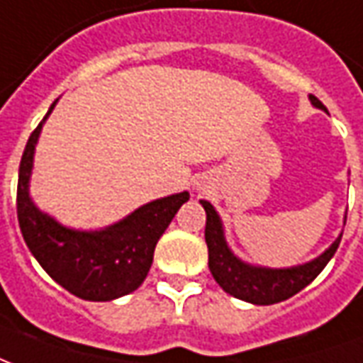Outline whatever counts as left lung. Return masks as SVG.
Returning <instances> with one entry per match:
<instances>
[{
    "mask_svg": "<svg viewBox=\"0 0 363 363\" xmlns=\"http://www.w3.org/2000/svg\"><path fill=\"white\" fill-rule=\"evenodd\" d=\"M308 99L314 108L326 110V106L316 96L311 94ZM199 203L203 206L207 215L206 243L209 251V271L213 274V279L227 294H231L239 301L259 304V306L286 301L296 292H301L304 286H308L328 264L342 241V233H340L336 241L330 245L324 253L312 261L294 264V267L272 269V267L251 264L239 259L229 247L225 239L223 221L217 213V209L206 199H201ZM344 225H346V215H344Z\"/></svg>",
    "mask_w": 363,
    "mask_h": 363,
    "instance_id": "1",
    "label": "left lung"
}]
</instances>
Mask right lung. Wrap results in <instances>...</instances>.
<instances>
[{"instance_id":"add662e5","label":"right lung","mask_w":363,"mask_h":363,"mask_svg":"<svg viewBox=\"0 0 363 363\" xmlns=\"http://www.w3.org/2000/svg\"><path fill=\"white\" fill-rule=\"evenodd\" d=\"M27 140L19 164L17 219L29 251L52 281L82 301L106 302L138 289L148 277L154 249L177 209L189 199L187 191L160 197L140 206L116 223L102 229H72L35 206L31 197L35 148L43 124Z\"/></svg>"}]
</instances>
